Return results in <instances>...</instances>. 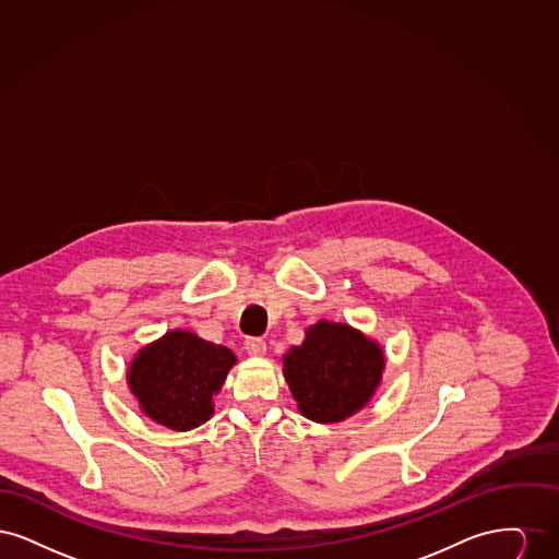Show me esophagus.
Returning a JSON list of instances; mask_svg holds the SVG:
<instances>
[{
	"instance_id": "obj_1",
	"label": "esophagus",
	"mask_w": 559,
	"mask_h": 559,
	"mask_svg": "<svg viewBox=\"0 0 559 559\" xmlns=\"http://www.w3.org/2000/svg\"><path fill=\"white\" fill-rule=\"evenodd\" d=\"M245 349L249 356H264L266 354V342L262 337H247Z\"/></svg>"
}]
</instances>
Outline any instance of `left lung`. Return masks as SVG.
<instances>
[{
  "mask_svg": "<svg viewBox=\"0 0 559 559\" xmlns=\"http://www.w3.org/2000/svg\"><path fill=\"white\" fill-rule=\"evenodd\" d=\"M383 354L346 324L319 322L285 356V379L304 417L335 424L362 408L379 385Z\"/></svg>",
  "mask_w": 559,
  "mask_h": 559,
  "instance_id": "left-lung-1",
  "label": "left lung"
}]
</instances>
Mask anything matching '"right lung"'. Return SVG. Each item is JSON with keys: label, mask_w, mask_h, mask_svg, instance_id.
I'll list each match as a JSON object with an SVG mask.
<instances>
[{"label": "right lung", "mask_w": 559, "mask_h": 559, "mask_svg": "<svg viewBox=\"0 0 559 559\" xmlns=\"http://www.w3.org/2000/svg\"><path fill=\"white\" fill-rule=\"evenodd\" d=\"M235 362L228 347L174 331L135 356L128 381L151 419L187 431L212 417L213 394L219 392Z\"/></svg>", "instance_id": "right-lung-1"}]
</instances>
